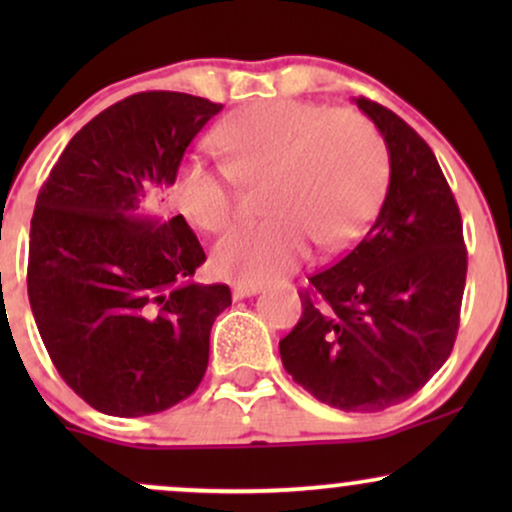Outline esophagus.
Returning <instances> with one entry per match:
<instances>
[{
	"instance_id": "1",
	"label": "esophagus",
	"mask_w": 512,
	"mask_h": 512,
	"mask_svg": "<svg viewBox=\"0 0 512 512\" xmlns=\"http://www.w3.org/2000/svg\"><path fill=\"white\" fill-rule=\"evenodd\" d=\"M262 291L260 284H233V298L240 301V298H250L257 296Z\"/></svg>"
}]
</instances>
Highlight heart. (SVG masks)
Instances as JSON below:
<instances>
[{
    "mask_svg": "<svg viewBox=\"0 0 512 512\" xmlns=\"http://www.w3.org/2000/svg\"><path fill=\"white\" fill-rule=\"evenodd\" d=\"M226 166L187 158L173 204L199 231L233 219L236 190L262 185L260 223L233 228L211 250V267L238 284L281 279L310 255V243L342 250L373 219L387 185V149L368 117L305 101H264L228 117L214 134Z\"/></svg>",
    "mask_w": 512,
    "mask_h": 512,
    "instance_id": "heart-1",
    "label": "heart"
}]
</instances>
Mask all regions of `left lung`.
Here are the masks:
<instances>
[{"mask_svg":"<svg viewBox=\"0 0 512 512\" xmlns=\"http://www.w3.org/2000/svg\"><path fill=\"white\" fill-rule=\"evenodd\" d=\"M390 156V185L366 238L310 276L303 315L279 342L310 395L342 411H383L448 361L467 279L462 219L431 146L383 105L354 98Z\"/></svg>","mask_w":512,"mask_h":512,"instance_id":"left-lung-1","label":"left lung"}]
</instances>
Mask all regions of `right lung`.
Masks as SVG:
<instances>
[{
	"label": "right lung",
	"instance_id": "add662e5",
	"mask_svg": "<svg viewBox=\"0 0 512 512\" xmlns=\"http://www.w3.org/2000/svg\"><path fill=\"white\" fill-rule=\"evenodd\" d=\"M223 105L134 93L74 134L40 187L28 301L64 383L110 416H146L202 383L226 284H195L202 245L166 195Z\"/></svg>",
	"mask_w": 512,
	"mask_h": 512
}]
</instances>
